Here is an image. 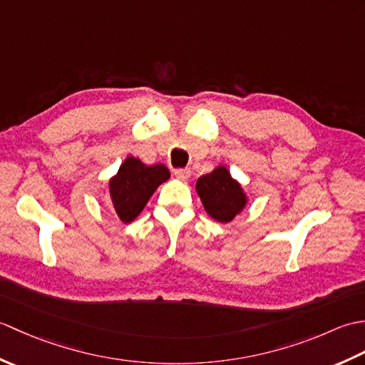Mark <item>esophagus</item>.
I'll use <instances>...</instances> for the list:
<instances>
[{
	"mask_svg": "<svg viewBox=\"0 0 365 365\" xmlns=\"http://www.w3.org/2000/svg\"><path fill=\"white\" fill-rule=\"evenodd\" d=\"M174 175L178 178V180L182 182H187L190 175H191V170L190 169H175L174 170Z\"/></svg>",
	"mask_w": 365,
	"mask_h": 365,
	"instance_id": "1",
	"label": "esophagus"
}]
</instances>
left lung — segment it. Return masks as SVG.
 Segmentation results:
<instances>
[{
  "label": "left lung",
  "mask_w": 365,
  "mask_h": 365,
  "mask_svg": "<svg viewBox=\"0 0 365 365\" xmlns=\"http://www.w3.org/2000/svg\"><path fill=\"white\" fill-rule=\"evenodd\" d=\"M196 192L207 215L218 222H230L250 204L242 183L230 175L226 166L220 165L210 174L197 178Z\"/></svg>",
  "instance_id": "left-lung-1"
}]
</instances>
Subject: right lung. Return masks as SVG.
Segmentation results:
<instances>
[{
	"mask_svg": "<svg viewBox=\"0 0 365 365\" xmlns=\"http://www.w3.org/2000/svg\"><path fill=\"white\" fill-rule=\"evenodd\" d=\"M169 177V169L161 163L147 166L139 158L127 157L115 175L108 180L111 212L125 224L135 221L153 192Z\"/></svg>",
	"mask_w": 365,
	"mask_h": 365,
	"instance_id": "obj_1",
	"label": "right lung"
}]
</instances>
